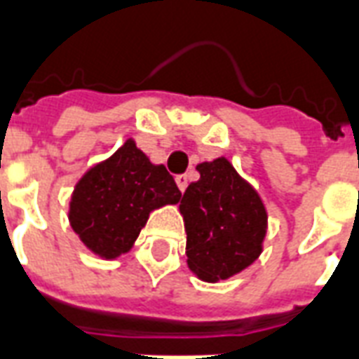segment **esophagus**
Wrapping results in <instances>:
<instances>
[{"instance_id":"obj_1","label":"esophagus","mask_w":359,"mask_h":359,"mask_svg":"<svg viewBox=\"0 0 359 359\" xmlns=\"http://www.w3.org/2000/svg\"><path fill=\"white\" fill-rule=\"evenodd\" d=\"M175 182H177V187H179L180 192H184L188 187V177L187 175H177V177H175Z\"/></svg>"}]
</instances>
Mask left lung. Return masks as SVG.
<instances>
[{"instance_id":"obj_1","label":"left lung","mask_w":359,"mask_h":359,"mask_svg":"<svg viewBox=\"0 0 359 359\" xmlns=\"http://www.w3.org/2000/svg\"><path fill=\"white\" fill-rule=\"evenodd\" d=\"M200 180L180 200L188 268L203 281L228 280L262 253L268 215L261 196L226 158L196 167Z\"/></svg>"}]
</instances>
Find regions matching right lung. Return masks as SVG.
I'll use <instances>...</instances> for the list:
<instances>
[{
  "label": "right lung",
  "mask_w": 359,
  "mask_h": 359,
  "mask_svg": "<svg viewBox=\"0 0 359 359\" xmlns=\"http://www.w3.org/2000/svg\"><path fill=\"white\" fill-rule=\"evenodd\" d=\"M180 190L163 165H154L135 140L79 179L70 200V226L102 259L131 251L154 209L175 205Z\"/></svg>",
  "instance_id": "add662e5"
}]
</instances>
